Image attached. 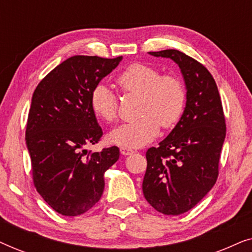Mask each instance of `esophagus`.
I'll return each mask as SVG.
<instances>
[{
	"mask_svg": "<svg viewBox=\"0 0 252 252\" xmlns=\"http://www.w3.org/2000/svg\"><path fill=\"white\" fill-rule=\"evenodd\" d=\"M133 153L134 150L130 149V148H127V147L120 148V154L124 155V156H128V155H132Z\"/></svg>",
	"mask_w": 252,
	"mask_h": 252,
	"instance_id": "esophagus-1",
	"label": "esophagus"
}]
</instances>
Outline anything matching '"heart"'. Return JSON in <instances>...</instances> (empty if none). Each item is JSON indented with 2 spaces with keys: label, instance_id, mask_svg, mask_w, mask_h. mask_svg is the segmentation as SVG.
<instances>
[{
  "label": "heart",
  "instance_id": "b5f03b06",
  "mask_svg": "<svg viewBox=\"0 0 252 252\" xmlns=\"http://www.w3.org/2000/svg\"><path fill=\"white\" fill-rule=\"evenodd\" d=\"M124 94H140L137 117L120 124L109 133L111 143L123 147H141L154 140L163 128L179 123L186 109L187 93L182 80L174 74H161L157 67L135 63L127 66L116 78ZM91 108L98 118L113 122L118 113V98L108 85L99 82L93 88Z\"/></svg>",
  "mask_w": 252,
  "mask_h": 252
}]
</instances>
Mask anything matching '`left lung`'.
Segmentation results:
<instances>
[{
  "label": "left lung",
  "instance_id": "obj_1",
  "mask_svg": "<svg viewBox=\"0 0 252 252\" xmlns=\"http://www.w3.org/2000/svg\"><path fill=\"white\" fill-rule=\"evenodd\" d=\"M181 68L187 102L181 119L157 148L147 150L142 190L158 212L178 216L194 208L215 186L226 122L218 87L204 65L175 49L153 51Z\"/></svg>",
  "mask_w": 252,
  "mask_h": 252
}]
</instances>
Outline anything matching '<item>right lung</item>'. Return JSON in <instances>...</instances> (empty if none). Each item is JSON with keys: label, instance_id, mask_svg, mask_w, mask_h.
<instances>
[{"label": "right lung", "instance_id": "right-lung-1", "mask_svg": "<svg viewBox=\"0 0 252 252\" xmlns=\"http://www.w3.org/2000/svg\"><path fill=\"white\" fill-rule=\"evenodd\" d=\"M122 56L77 55L50 71L33 93L26 125L34 187L55 211L75 217L91 210L104 190V172L118 147L85 149L103 135L91 108L93 88L118 66Z\"/></svg>", "mask_w": 252, "mask_h": 252}]
</instances>
